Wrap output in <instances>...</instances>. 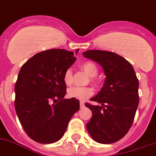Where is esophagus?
<instances>
[{
    "label": "esophagus",
    "mask_w": 156,
    "mask_h": 156,
    "mask_svg": "<svg viewBox=\"0 0 156 156\" xmlns=\"http://www.w3.org/2000/svg\"><path fill=\"white\" fill-rule=\"evenodd\" d=\"M80 108H83V107H84V102H80Z\"/></svg>",
    "instance_id": "esophagus-1"
}]
</instances>
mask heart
<instances>
[{
  "label": "heart",
  "mask_w": 156,
  "mask_h": 156,
  "mask_svg": "<svg viewBox=\"0 0 156 156\" xmlns=\"http://www.w3.org/2000/svg\"><path fill=\"white\" fill-rule=\"evenodd\" d=\"M80 69L88 76H90V79H89L90 83H92L94 86H98V80L95 78V76L98 74V69H97L95 64L92 62H85L81 64ZM63 80L64 83L68 86L73 83V73L70 69H67L63 75ZM93 94H94V90L91 87H73L68 91V96L69 98H76L77 100L80 101L86 100L89 97H91Z\"/></svg>",
  "instance_id": "1"
}]
</instances>
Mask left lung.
<instances>
[{
    "mask_svg": "<svg viewBox=\"0 0 156 156\" xmlns=\"http://www.w3.org/2000/svg\"><path fill=\"white\" fill-rule=\"evenodd\" d=\"M83 57L103 68L106 80L101 91L91 98L102 106H85L92 112L87 129L100 144H112L126 135L139 104V81L131 64L122 56L105 50H87Z\"/></svg>",
    "mask_w": 156,
    "mask_h": 156,
    "instance_id": "left-lung-1",
    "label": "left lung"
}]
</instances>
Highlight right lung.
I'll use <instances>...</instances> for the list:
<instances>
[{
	"label": "right lung",
	"instance_id": "add662e5",
	"mask_svg": "<svg viewBox=\"0 0 156 156\" xmlns=\"http://www.w3.org/2000/svg\"><path fill=\"white\" fill-rule=\"evenodd\" d=\"M76 60L74 52L51 49L33 56L20 70L15 85V109L22 127L34 141L59 140L79 110V100L64 98L63 75Z\"/></svg>",
	"mask_w": 156,
	"mask_h": 156
}]
</instances>
